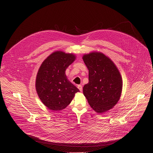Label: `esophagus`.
<instances>
[{"instance_id":"1","label":"esophagus","mask_w":153,"mask_h":153,"mask_svg":"<svg viewBox=\"0 0 153 153\" xmlns=\"http://www.w3.org/2000/svg\"><path fill=\"white\" fill-rule=\"evenodd\" d=\"M77 88L79 89V90H80V91H82V90H83V88H82V85H79L77 86Z\"/></svg>"}]
</instances>
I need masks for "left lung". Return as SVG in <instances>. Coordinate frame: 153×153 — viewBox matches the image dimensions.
<instances>
[{
	"label": "left lung",
	"instance_id": "obj_1",
	"mask_svg": "<svg viewBox=\"0 0 153 153\" xmlns=\"http://www.w3.org/2000/svg\"><path fill=\"white\" fill-rule=\"evenodd\" d=\"M83 60L89 71V82L83 88L84 96L96 112L102 113L111 110L122 93L120 72L113 62L102 53L85 54Z\"/></svg>",
	"mask_w": 153,
	"mask_h": 153
}]
</instances>
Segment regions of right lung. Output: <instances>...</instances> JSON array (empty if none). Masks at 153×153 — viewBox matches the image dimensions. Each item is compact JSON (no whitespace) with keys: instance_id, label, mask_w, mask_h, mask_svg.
<instances>
[{"instance_id":"right-lung-1","label":"right lung","mask_w":153,"mask_h":153,"mask_svg":"<svg viewBox=\"0 0 153 153\" xmlns=\"http://www.w3.org/2000/svg\"><path fill=\"white\" fill-rule=\"evenodd\" d=\"M76 59L73 54L56 51L40 65L36 80L38 96L50 110H63L72 101L79 90L67 79L65 71Z\"/></svg>"}]
</instances>
